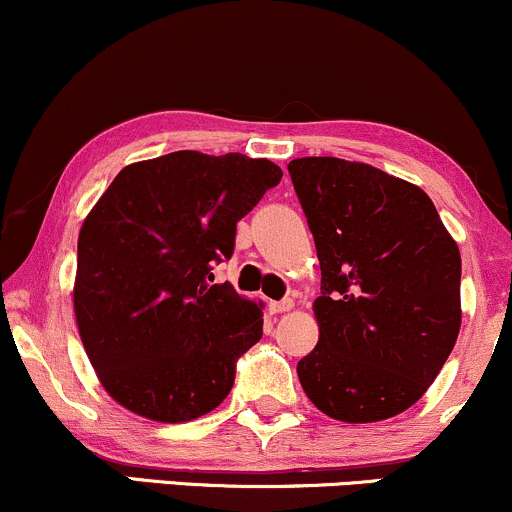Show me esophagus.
I'll list each match as a JSON object with an SVG mask.
<instances>
[{"label":"esophagus","instance_id":"34e87169","mask_svg":"<svg viewBox=\"0 0 512 512\" xmlns=\"http://www.w3.org/2000/svg\"><path fill=\"white\" fill-rule=\"evenodd\" d=\"M269 308H272V313H289V310L293 308V301L291 298H284V301H274Z\"/></svg>","mask_w":512,"mask_h":512}]
</instances>
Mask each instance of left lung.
Returning <instances> with one entry per match:
<instances>
[{
	"label": "left lung",
	"mask_w": 512,
	"mask_h": 512,
	"mask_svg": "<svg viewBox=\"0 0 512 512\" xmlns=\"http://www.w3.org/2000/svg\"><path fill=\"white\" fill-rule=\"evenodd\" d=\"M322 269L320 339L298 361L317 409L346 424L402 414L448 361L462 322L457 243L421 187L368 163H289Z\"/></svg>",
	"instance_id": "obj_1"
}]
</instances>
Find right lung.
<instances>
[{"label":"right lung","instance_id":"1","mask_svg":"<svg viewBox=\"0 0 512 512\" xmlns=\"http://www.w3.org/2000/svg\"><path fill=\"white\" fill-rule=\"evenodd\" d=\"M281 175L267 158L173 151L110 182L79 233L74 313L117 404L182 424L226 399L238 358L260 342L262 310L214 284V267Z\"/></svg>","mask_w":512,"mask_h":512}]
</instances>
